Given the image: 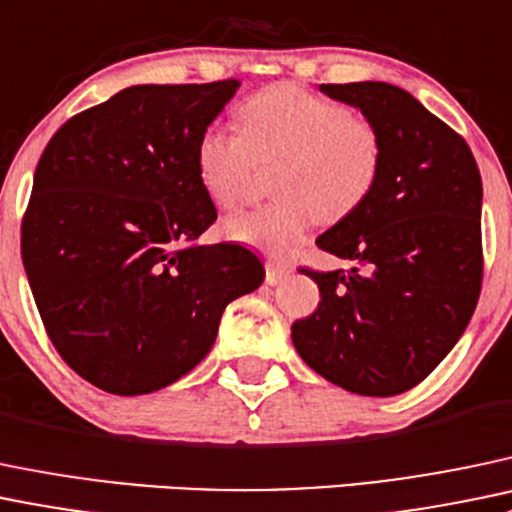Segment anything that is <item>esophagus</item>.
<instances>
[{
    "label": "esophagus",
    "instance_id": "esophagus-1",
    "mask_svg": "<svg viewBox=\"0 0 512 512\" xmlns=\"http://www.w3.org/2000/svg\"><path fill=\"white\" fill-rule=\"evenodd\" d=\"M292 274V267L284 262H267V284H279Z\"/></svg>",
    "mask_w": 512,
    "mask_h": 512
}]
</instances>
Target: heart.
Masks as SVG:
<instances>
[{
  "label": "heart",
  "mask_w": 512,
  "mask_h": 512,
  "mask_svg": "<svg viewBox=\"0 0 512 512\" xmlns=\"http://www.w3.org/2000/svg\"><path fill=\"white\" fill-rule=\"evenodd\" d=\"M238 117L242 134L211 127L193 149L196 176L215 206H238L255 164L283 161L272 176L279 198L230 215L223 223L228 240L279 257L316 218H346L378 184L380 132L338 102L282 83L242 102Z\"/></svg>",
  "instance_id": "heart-1"
}]
</instances>
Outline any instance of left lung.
Returning <instances> with one entry per match:
<instances>
[{
    "mask_svg": "<svg viewBox=\"0 0 512 512\" xmlns=\"http://www.w3.org/2000/svg\"><path fill=\"white\" fill-rule=\"evenodd\" d=\"M358 107L383 139L370 196L316 238L353 262L309 274L321 301L292 341L328 383L365 397L419 385L469 326L483 279V186L469 144L390 83L321 85Z\"/></svg>",
    "mask_w": 512,
    "mask_h": 512,
    "instance_id": "obj_1",
    "label": "left lung"
}]
</instances>
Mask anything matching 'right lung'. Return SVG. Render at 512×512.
I'll return each mask as SVG.
<instances>
[{
    "label": "right lung",
    "mask_w": 512,
    "mask_h": 512,
    "mask_svg": "<svg viewBox=\"0 0 512 512\" xmlns=\"http://www.w3.org/2000/svg\"><path fill=\"white\" fill-rule=\"evenodd\" d=\"M238 88L132 85L43 149L21 260L51 343L100 390L176 383L213 348L225 306L265 279L247 247L196 242L218 213L193 149Z\"/></svg>",
    "instance_id": "obj_1"
}]
</instances>
